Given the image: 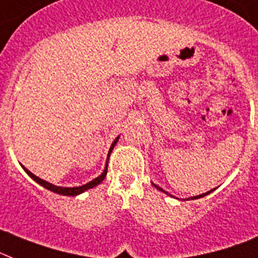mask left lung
<instances>
[{
	"mask_svg": "<svg viewBox=\"0 0 258 258\" xmlns=\"http://www.w3.org/2000/svg\"><path fill=\"white\" fill-rule=\"evenodd\" d=\"M156 186V185H155ZM156 187H157V189L159 190H161V191H164V190L161 189V187H159V186H156ZM213 191V190H210V191H207V192H205V194H201V196H197V197H191V199H197V198H202V197H205V196H207V194H209V192H211ZM164 192H166V191H164ZM166 194H168V192H166Z\"/></svg>",
	"mask_w": 258,
	"mask_h": 258,
	"instance_id": "obj_1",
	"label": "left lung"
}]
</instances>
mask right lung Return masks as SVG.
Wrapping results in <instances>:
<instances>
[{"mask_svg": "<svg viewBox=\"0 0 258 258\" xmlns=\"http://www.w3.org/2000/svg\"><path fill=\"white\" fill-rule=\"evenodd\" d=\"M119 138H116L115 140H114V143H112L111 148H110L109 151V155H107V161H106V166H105V170H103V173L101 174L99 177H97L96 179H93V181H90V182H88L86 185H82V186H77V187H60V186H55L52 185V183L47 182V181H44V179L39 178V177H36L35 174H32L30 170H27L26 168H23L25 169V172L29 174L30 177H31L34 181H36V182L39 183V185H42L43 187H45V189L51 190V191L53 192H57V194H61V196H69V197H75V196H79V194H81V192H84L85 190L88 189H92V187H94V186H97L98 183H101L103 181V178L106 177V174H107V164H109V157H110V153H111L112 148L115 147L116 142H118Z\"/></svg>", "mask_w": 258, "mask_h": 258, "instance_id": "right-lung-1", "label": "right lung"}]
</instances>
